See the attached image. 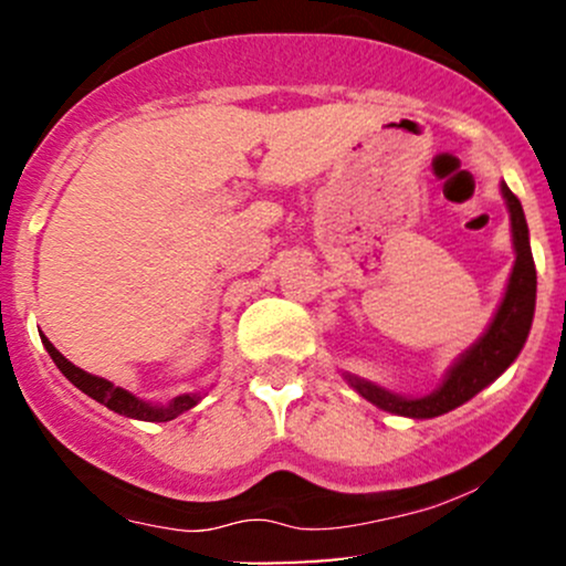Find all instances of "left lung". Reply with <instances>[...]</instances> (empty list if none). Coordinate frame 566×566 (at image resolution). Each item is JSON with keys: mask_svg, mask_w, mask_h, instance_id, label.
I'll list each match as a JSON object with an SVG mask.
<instances>
[{"mask_svg": "<svg viewBox=\"0 0 566 566\" xmlns=\"http://www.w3.org/2000/svg\"><path fill=\"white\" fill-rule=\"evenodd\" d=\"M500 188H503V197L509 201L511 210L516 263H513L509 290H505V297L500 303L495 319H492L482 340L460 356V361L450 369V375L441 382L439 391L423 396V399H401V396L382 391V388L373 386V382L348 378L356 391L380 409H388L394 415H407V418H437V415L450 412V409L469 401L471 396H476L484 386H490L497 375H503L511 361L518 356L524 340H527L537 292L535 261H532L530 231L527 220H524L522 201L516 199V193L505 184Z\"/></svg>", "mask_w": 566, "mask_h": 566, "instance_id": "left-lung-1", "label": "left lung"}]
</instances>
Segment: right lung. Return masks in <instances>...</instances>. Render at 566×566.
I'll return each mask as SVG.
<instances>
[{"label": "right lung", "mask_w": 566, "mask_h": 566, "mask_svg": "<svg viewBox=\"0 0 566 566\" xmlns=\"http://www.w3.org/2000/svg\"><path fill=\"white\" fill-rule=\"evenodd\" d=\"M42 343L44 348H48V354L53 356V361L57 365V369H61L66 378L74 382L80 391H84L87 396H93L95 401H101V405H106L108 409H114V412L119 415H127V418H135V420H148V423H167V420L178 418L180 412H186V409H191L193 405L199 401L197 394H186V396H178V399L172 401L170 407H151L146 405V401L135 399L133 394L122 391V388H116L114 382L103 380V378H95V375H87L84 369L74 367L71 361L66 359V356L57 350L53 343L48 340V337L42 335Z\"/></svg>", "instance_id": "right-lung-1"}]
</instances>
